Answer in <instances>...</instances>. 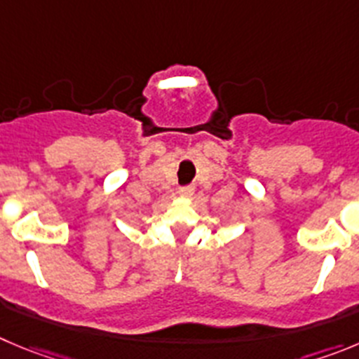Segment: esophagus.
Here are the masks:
<instances>
[{"label": "esophagus", "instance_id": "esophagus-1", "mask_svg": "<svg viewBox=\"0 0 359 359\" xmlns=\"http://www.w3.org/2000/svg\"><path fill=\"white\" fill-rule=\"evenodd\" d=\"M193 193H195V187H193V186H184V187H180V189H179V195L184 196V198H189Z\"/></svg>", "mask_w": 359, "mask_h": 359}]
</instances>
